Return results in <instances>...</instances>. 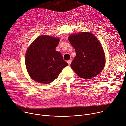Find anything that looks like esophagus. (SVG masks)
I'll use <instances>...</instances> for the list:
<instances>
[{
  "label": "esophagus",
  "instance_id": "34e87169",
  "mask_svg": "<svg viewBox=\"0 0 126 126\" xmlns=\"http://www.w3.org/2000/svg\"><path fill=\"white\" fill-rule=\"evenodd\" d=\"M67 63H68V65H70V64H71V60H69L67 61Z\"/></svg>",
  "mask_w": 126,
  "mask_h": 126
}]
</instances>
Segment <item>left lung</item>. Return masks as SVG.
Masks as SVG:
<instances>
[{
  "label": "left lung",
  "mask_w": 126,
  "mask_h": 126,
  "mask_svg": "<svg viewBox=\"0 0 126 126\" xmlns=\"http://www.w3.org/2000/svg\"><path fill=\"white\" fill-rule=\"evenodd\" d=\"M68 40L76 56L70 66L79 77L89 79L98 75L105 65L103 48L97 38L90 32L71 35Z\"/></svg>",
  "instance_id": "8db88e82"
}]
</instances>
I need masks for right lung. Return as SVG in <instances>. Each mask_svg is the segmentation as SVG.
Masks as SVG:
<instances>
[{
  "label": "right lung",
  "instance_id": "add662e5",
  "mask_svg": "<svg viewBox=\"0 0 126 126\" xmlns=\"http://www.w3.org/2000/svg\"><path fill=\"white\" fill-rule=\"evenodd\" d=\"M59 38L47 35L37 38L26 52L25 63L30 77L37 82L49 84L68 65L60 52L56 51Z\"/></svg>",
  "mask_w": 126,
  "mask_h": 126
}]
</instances>
